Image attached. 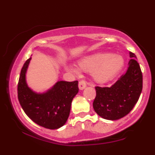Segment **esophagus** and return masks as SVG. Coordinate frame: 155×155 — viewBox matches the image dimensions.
Listing matches in <instances>:
<instances>
[{
	"label": "esophagus",
	"mask_w": 155,
	"mask_h": 155,
	"mask_svg": "<svg viewBox=\"0 0 155 155\" xmlns=\"http://www.w3.org/2000/svg\"><path fill=\"white\" fill-rule=\"evenodd\" d=\"M87 84H86V82H85L84 80H81V81H79V90H83V89H84L86 87Z\"/></svg>",
	"instance_id": "obj_1"
}]
</instances>
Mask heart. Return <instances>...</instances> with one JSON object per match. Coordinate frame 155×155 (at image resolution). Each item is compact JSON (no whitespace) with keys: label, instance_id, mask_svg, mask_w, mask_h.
Here are the masks:
<instances>
[{"label":"heart","instance_id":"heart-1","mask_svg":"<svg viewBox=\"0 0 155 155\" xmlns=\"http://www.w3.org/2000/svg\"><path fill=\"white\" fill-rule=\"evenodd\" d=\"M122 56L110 53H101L84 58L79 63V68L82 71L91 73L94 79L104 83L115 77L124 66ZM68 71L77 72L75 68L68 67Z\"/></svg>","mask_w":155,"mask_h":155}]
</instances>
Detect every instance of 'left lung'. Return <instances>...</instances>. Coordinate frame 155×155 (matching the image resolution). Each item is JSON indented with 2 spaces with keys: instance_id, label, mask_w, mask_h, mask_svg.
Instances as JSON below:
<instances>
[{
  "instance_id": "left-lung-1",
  "label": "left lung",
  "mask_w": 155,
  "mask_h": 155,
  "mask_svg": "<svg viewBox=\"0 0 155 155\" xmlns=\"http://www.w3.org/2000/svg\"><path fill=\"white\" fill-rule=\"evenodd\" d=\"M130 57L131 59L127 72L114 84L110 87H95L93 108L106 120H117L126 116L139 99L143 87V76L136 55L130 51Z\"/></svg>"
}]
</instances>
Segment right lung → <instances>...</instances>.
Segmentation results:
<instances>
[{"label": "right lung", "instance_id": "1", "mask_svg": "<svg viewBox=\"0 0 155 155\" xmlns=\"http://www.w3.org/2000/svg\"><path fill=\"white\" fill-rule=\"evenodd\" d=\"M31 60L30 58L24 63L19 76L17 85L19 104L35 123L47 129L59 128L69 117L72 100L79 92L78 81H58L46 93H35L25 81V73Z\"/></svg>", "mask_w": 155, "mask_h": 155}]
</instances>
